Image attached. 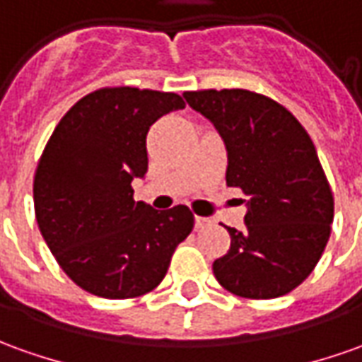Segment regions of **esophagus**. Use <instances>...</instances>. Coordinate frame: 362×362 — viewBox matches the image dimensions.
Here are the masks:
<instances>
[{
	"label": "esophagus",
	"mask_w": 362,
	"mask_h": 362,
	"mask_svg": "<svg viewBox=\"0 0 362 362\" xmlns=\"http://www.w3.org/2000/svg\"><path fill=\"white\" fill-rule=\"evenodd\" d=\"M194 223H196L198 230H204L206 226H210V220H208V218H202V216H196V218H194Z\"/></svg>",
	"instance_id": "1"
}]
</instances>
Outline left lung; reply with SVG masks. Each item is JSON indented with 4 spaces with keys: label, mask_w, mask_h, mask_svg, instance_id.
I'll list each match as a JSON object with an SVG mask.
<instances>
[{
    "label": "left lung",
    "mask_w": 362,
    "mask_h": 362,
    "mask_svg": "<svg viewBox=\"0 0 362 362\" xmlns=\"http://www.w3.org/2000/svg\"><path fill=\"white\" fill-rule=\"evenodd\" d=\"M212 122L228 150V186L247 196L245 228H228V253L214 275L245 299L293 291L315 269L333 223V192L315 144L274 98L245 88L184 93Z\"/></svg>",
    "instance_id": "8db88e82"
}]
</instances>
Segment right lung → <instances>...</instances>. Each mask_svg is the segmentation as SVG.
Listing matches in <instances>:
<instances>
[{"label": "right lung", "instance_id": "obj_1", "mask_svg": "<svg viewBox=\"0 0 362 362\" xmlns=\"http://www.w3.org/2000/svg\"><path fill=\"white\" fill-rule=\"evenodd\" d=\"M186 103L176 93L98 88L59 120L37 164L35 218L61 269L88 293L130 299L168 272L194 216L134 202L132 180L148 170L146 134Z\"/></svg>", "mask_w": 362, "mask_h": 362}]
</instances>
